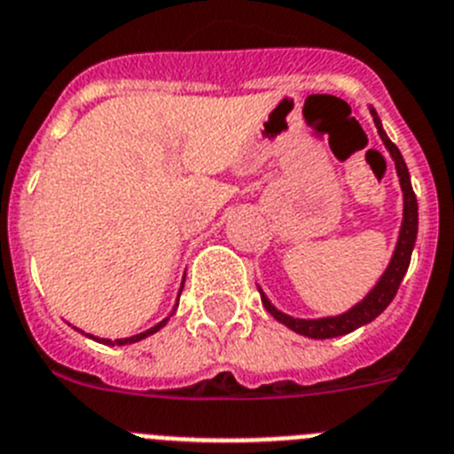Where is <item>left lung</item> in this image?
I'll use <instances>...</instances> for the list:
<instances>
[{"label":"left lung","instance_id":"8db88e82","mask_svg":"<svg viewBox=\"0 0 454 454\" xmlns=\"http://www.w3.org/2000/svg\"><path fill=\"white\" fill-rule=\"evenodd\" d=\"M370 114H372V121L377 125V132H380L381 141H384L386 151L391 153L393 161H395V173L397 178H400V187H402V223H400V232H397V242L395 249H393L391 260H388V265H386L384 274L380 276V281L374 283L372 290L365 294L361 301H356L349 310L340 315H329V317H293V315L283 313L270 301L265 293H262V287L258 286L260 299H262V306L267 309V313L278 320L281 325H286L287 329H293L294 333H301V336L309 338H336V336H345V333H352L354 329L358 326L370 325L374 317H380L386 309H388V303L393 301L395 297L397 287H400L402 278L407 274L409 262H411V251L416 247V235H418V200L416 194H413L411 187V176H409V168L404 164V157L402 153L397 151V145L388 139V134L384 132V125H381V118L377 116L374 107H370Z\"/></svg>","mask_w":454,"mask_h":454}]
</instances>
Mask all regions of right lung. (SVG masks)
<instances>
[{"label":"right lung","instance_id":"add662e5","mask_svg":"<svg viewBox=\"0 0 454 454\" xmlns=\"http://www.w3.org/2000/svg\"><path fill=\"white\" fill-rule=\"evenodd\" d=\"M183 286H184V278H183ZM183 286H180V293H183ZM180 293H178V299H180ZM176 309H178V303H176V306H173L171 315L176 313ZM171 315H168V317H171ZM168 317H164V320H161V322H157V325H155V326H151V329L141 331V333H137V336H129V338H116V340H109V338L90 336V333H84V331H82V329H77V331H82V333H84L86 338H93V340H98V342H105V345H132V342H139V340H144V338H148V336H153V333H157V331H160L161 326H167Z\"/></svg>","mask_w":454,"mask_h":454}]
</instances>
